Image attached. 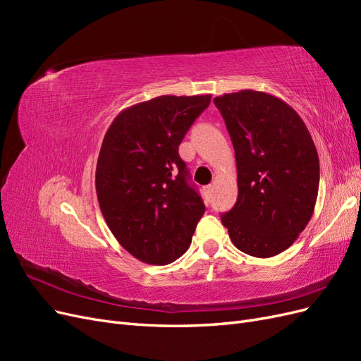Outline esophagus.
I'll return each instance as SVG.
<instances>
[{
  "instance_id": "34e87169",
  "label": "esophagus",
  "mask_w": 361,
  "mask_h": 361,
  "mask_svg": "<svg viewBox=\"0 0 361 361\" xmlns=\"http://www.w3.org/2000/svg\"><path fill=\"white\" fill-rule=\"evenodd\" d=\"M204 192L206 195H211L214 192V185H207V187H204Z\"/></svg>"
}]
</instances>
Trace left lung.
<instances>
[{"mask_svg": "<svg viewBox=\"0 0 361 361\" xmlns=\"http://www.w3.org/2000/svg\"><path fill=\"white\" fill-rule=\"evenodd\" d=\"M232 138L238 200L221 215L233 245L255 257L288 250L309 224L319 158L302 118L280 97L241 90L216 96Z\"/></svg>", "mask_w": 361, "mask_h": 361, "instance_id": "1", "label": "left lung"}]
</instances>
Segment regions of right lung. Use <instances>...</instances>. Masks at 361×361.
<instances>
[{
  "instance_id": "obj_1",
  "label": "right lung",
  "mask_w": 361,
  "mask_h": 361,
  "mask_svg": "<svg viewBox=\"0 0 361 361\" xmlns=\"http://www.w3.org/2000/svg\"><path fill=\"white\" fill-rule=\"evenodd\" d=\"M211 94H164L120 111L104 137L96 194L111 233L129 255L167 265L191 244L204 214L179 145Z\"/></svg>"
}]
</instances>
